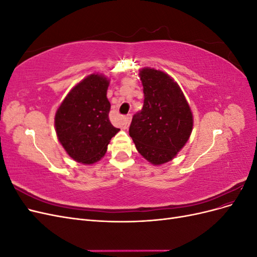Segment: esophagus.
Returning a JSON list of instances; mask_svg holds the SVG:
<instances>
[{"instance_id":"34e87169","label":"esophagus","mask_w":257,"mask_h":257,"mask_svg":"<svg viewBox=\"0 0 257 257\" xmlns=\"http://www.w3.org/2000/svg\"><path fill=\"white\" fill-rule=\"evenodd\" d=\"M131 120H132V115L131 114H127L125 118H124V120H123V128L124 130H126L130 126Z\"/></svg>"}]
</instances>
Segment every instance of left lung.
<instances>
[{"label":"left lung","instance_id":"1","mask_svg":"<svg viewBox=\"0 0 257 257\" xmlns=\"http://www.w3.org/2000/svg\"><path fill=\"white\" fill-rule=\"evenodd\" d=\"M144 107L132 120L130 136L137 151L159 166L174 160L188 143L193 113L181 88L168 74L151 67L139 71Z\"/></svg>","mask_w":257,"mask_h":257}]
</instances>
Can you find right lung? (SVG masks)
Segmentation results:
<instances>
[{
  "instance_id": "1",
  "label": "right lung",
  "mask_w": 257,
  "mask_h": 257,
  "mask_svg": "<svg viewBox=\"0 0 257 257\" xmlns=\"http://www.w3.org/2000/svg\"><path fill=\"white\" fill-rule=\"evenodd\" d=\"M109 82L102 74L87 76L67 93L54 115L60 144L81 164L91 165L102 159L111 138L120 131L109 120Z\"/></svg>"
}]
</instances>
